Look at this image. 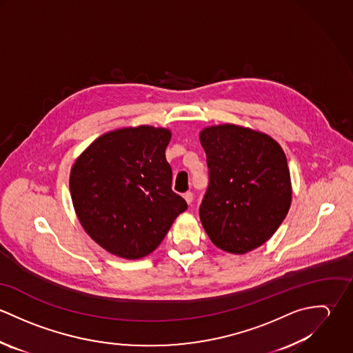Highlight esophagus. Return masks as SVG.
<instances>
[{"instance_id": "esophagus-1", "label": "esophagus", "mask_w": 353, "mask_h": 353, "mask_svg": "<svg viewBox=\"0 0 353 353\" xmlns=\"http://www.w3.org/2000/svg\"><path fill=\"white\" fill-rule=\"evenodd\" d=\"M183 199H185V201L188 202L189 205H192V202L194 200V194H193L192 192H188V193L183 194Z\"/></svg>"}]
</instances>
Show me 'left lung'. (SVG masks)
I'll return each instance as SVG.
<instances>
[{
    "label": "left lung",
    "mask_w": 353,
    "mask_h": 353,
    "mask_svg": "<svg viewBox=\"0 0 353 353\" xmlns=\"http://www.w3.org/2000/svg\"><path fill=\"white\" fill-rule=\"evenodd\" d=\"M200 141L209 168L202 227L219 249L252 252L270 239L290 210L285 153L270 136L232 123L202 129Z\"/></svg>",
    "instance_id": "left-lung-1"
}]
</instances>
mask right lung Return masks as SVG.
<instances>
[{"label":"right lung","instance_id":"obj_1","mask_svg":"<svg viewBox=\"0 0 353 353\" xmlns=\"http://www.w3.org/2000/svg\"><path fill=\"white\" fill-rule=\"evenodd\" d=\"M171 132L141 125L98 137L74 161L69 188L85 232L105 252L139 259L188 209L165 160Z\"/></svg>","mask_w":353,"mask_h":353}]
</instances>
